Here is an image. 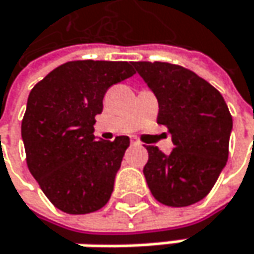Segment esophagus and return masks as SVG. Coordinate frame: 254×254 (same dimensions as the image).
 <instances>
[{"label": "esophagus", "instance_id": "esophagus-1", "mask_svg": "<svg viewBox=\"0 0 254 254\" xmlns=\"http://www.w3.org/2000/svg\"><path fill=\"white\" fill-rule=\"evenodd\" d=\"M131 144H134V146H142V142H140L137 137H131Z\"/></svg>", "mask_w": 254, "mask_h": 254}]
</instances>
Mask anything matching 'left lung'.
Instances as JSON below:
<instances>
[{"label":"left lung","instance_id":"1","mask_svg":"<svg viewBox=\"0 0 254 254\" xmlns=\"http://www.w3.org/2000/svg\"><path fill=\"white\" fill-rule=\"evenodd\" d=\"M153 90L158 124L168 128L174 149L170 155L146 146L143 168L152 196L162 205L183 207L202 200L228 161L233 117L222 95L189 68L170 63H133Z\"/></svg>","mask_w":254,"mask_h":254}]
</instances>
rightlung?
Here are the masks:
<instances>
[{"label": "right lung", "instance_id": "obj_1", "mask_svg": "<svg viewBox=\"0 0 254 254\" xmlns=\"http://www.w3.org/2000/svg\"><path fill=\"white\" fill-rule=\"evenodd\" d=\"M134 73L127 61H68L30 90L21 121L26 162L60 210L84 215L108 203L130 139L95 140V117L107 90Z\"/></svg>", "mask_w": 254, "mask_h": 254}]
</instances>
